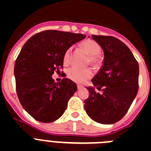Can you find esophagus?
I'll use <instances>...</instances> for the list:
<instances>
[{"label":"esophagus","mask_w":151,"mask_h":151,"mask_svg":"<svg viewBox=\"0 0 151 151\" xmlns=\"http://www.w3.org/2000/svg\"><path fill=\"white\" fill-rule=\"evenodd\" d=\"M84 88V87H83L82 85H77V88H78V90L81 89V88Z\"/></svg>","instance_id":"obj_1"}]
</instances>
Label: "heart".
Masks as SVG:
<instances>
[{
    "instance_id": "1",
    "label": "heart",
    "mask_w": 151,
    "mask_h": 151,
    "mask_svg": "<svg viewBox=\"0 0 151 151\" xmlns=\"http://www.w3.org/2000/svg\"><path fill=\"white\" fill-rule=\"evenodd\" d=\"M81 46L88 54V58H87L86 63H90L92 66H96L100 63L99 54H100L101 46L96 41L88 39L81 42ZM72 48H69L66 49L63 55V61L65 65H67L70 62V56H71ZM92 70L90 68H78L76 66H73L69 69L67 71V76L72 81L77 83L85 82L86 80L92 76Z\"/></svg>"
}]
</instances>
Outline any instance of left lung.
<instances>
[{"label": "left lung", "mask_w": 151, "mask_h": 151, "mask_svg": "<svg viewBox=\"0 0 151 151\" xmlns=\"http://www.w3.org/2000/svg\"><path fill=\"white\" fill-rule=\"evenodd\" d=\"M104 52L102 68L91 80L99 91L87 88L89 97L84 101L87 114L103 124H112L123 118L139 91V63L129 48L110 36L92 35Z\"/></svg>", "instance_id": "8db88e82"}]
</instances>
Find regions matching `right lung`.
<instances>
[{"instance_id":"add662e5","label":"right lung","mask_w":151,"mask_h":151,"mask_svg":"<svg viewBox=\"0 0 151 151\" xmlns=\"http://www.w3.org/2000/svg\"><path fill=\"white\" fill-rule=\"evenodd\" d=\"M85 37L44 30L30 37L22 47L14 67L16 92L22 107L37 121L53 122L64 113L77 85L66 78L56 83L52 76L63 68L66 49Z\"/></svg>"}]
</instances>
